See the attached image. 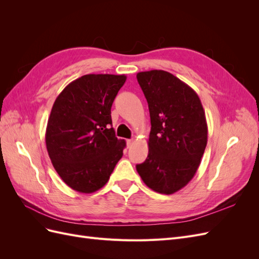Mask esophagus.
<instances>
[{"mask_svg":"<svg viewBox=\"0 0 259 259\" xmlns=\"http://www.w3.org/2000/svg\"><path fill=\"white\" fill-rule=\"evenodd\" d=\"M133 144H134V140H133V139H127V140H126L127 148H131V147L133 146Z\"/></svg>","mask_w":259,"mask_h":259,"instance_id":"obj_1","label":"esophagus"}]
</instances>
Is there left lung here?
Segmentation results:
<instances>
[{
    "instance_id": "left-lung-1",
    "label": "left lung",
    "mask_w": 259,
    "mask_h": 259,
    "mask_svg": "<svg viewBox=\"0 0 259 259\" xmlns=\"http://www.w3.org/2000/svg\"><path fill=\"white\" fill-rule=\"evenodd\" d=\"M147 99L151 131L149 153L136 169L155 192L171 194L193 178L207 144L201 100L190 86L163 70L137 73Z\"/></svg>"
}]
</instances>
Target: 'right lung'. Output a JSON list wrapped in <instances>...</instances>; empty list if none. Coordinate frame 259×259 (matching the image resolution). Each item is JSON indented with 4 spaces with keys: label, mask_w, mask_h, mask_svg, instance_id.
I'll return each mask as SVG.
<instances>
[{
    "label": "right lung",
    "mask_w": 259,
    "mask_h": 259,
    "mask_svg": "<svg viewBox=\"0 0 259 259\" xmlns=\"http://www.w3.org/2000/svg\"><path fill=\"white\" fill-rule=\"evenodd\" d=\"M126 76L86 74L67 85L53 105L46 127L48 152L60 178L92 193L110 178L126 146L117 139L111 107Z\"/></svg>",
    "instance_id": "add662e5"
}]
</instances>
